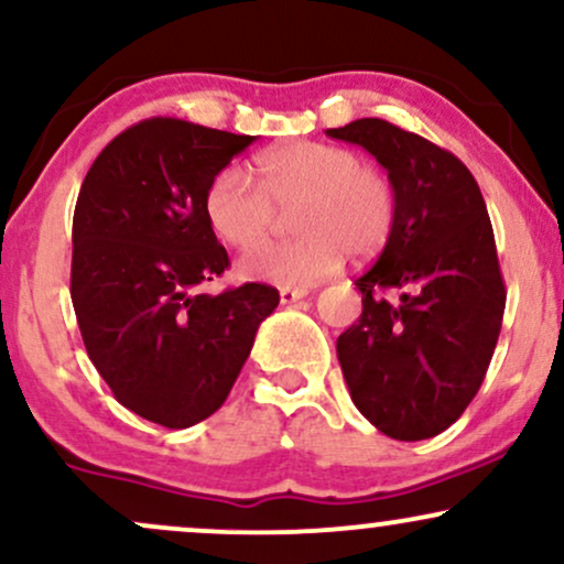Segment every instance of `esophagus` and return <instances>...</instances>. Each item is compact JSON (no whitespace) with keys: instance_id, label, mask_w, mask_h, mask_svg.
<instances>
[{"instance_id":"1","label":"esophagus","mask_w":564,"mask_h":564,"mask_svg":"<svg viewBox=\"0 0 564 564\" xmlns=\"http://www.w3.org/2000/svg\"><path fill=\"white\" fill-rule=\"evenodd\" d=\"M307 294H310L307 289H281V291H278V296H281V304H294V302L304 300Z\"/></svg>"}]
</instances>
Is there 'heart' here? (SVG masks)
I'll return each instance as SVG.
<instances>
[{
  "mask_svg": "<svg viewBox=\"0 0 564 564\" xmlns=\"http://www.w3.org/2000/svg\"><path fill=\"white\" fill-rule=\"evenodd\" d=\"M260 187L238 166H225L204 193V217L223 243L250 249L272 227L275 208H290L291 242L261 245L241 260L251 281L304 289L339 270L345 251L364 260L387 243L394 193L384 174L352 151L326 142H289L254 161Z\"/></svg>",
  "mask_w": 564,
  "mask_h": 564,
  "instance_id": "1",
  "label": "heart"
}]
</instances>
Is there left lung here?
Returning a JSON list of instances; mask_svg holds the SVG:
<instances>
[{"instance_id": "left-lung-1", "label": "left lung", "mask_w": 564, "mask_h": 564, "mask_svg": "<svg viewBox=\"0 0 564 564\" xmlns=\"http://www.w3.org/2000/svg\"><path fill=\"white\" fill-rule=\"evenodd\" d=\"M326 134L366 148L394 193L390 238L355 281L364 313L336 339L349 398L387 437H435L480 390L507 304L482 193L453 153L390 121Z\"/></svg>"}]
</instances>
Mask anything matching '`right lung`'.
Segmentation results:
<instances>
[{
	"label": "right lung",
	"mask_w": 564,
	"mask_h": 564,
	"mask_svg": "<svg viewBox=\"0 0 564 564\" xmlns=\"http://www.w3.org/2000/svg\"><path fill=\"white\" fill-rule=\"evenodd\" d=\"M251 142L145 119L102 148L76 200L70 302L84 347L121 405L170 430L225 403L281 300L264 283L198 291L230 264L204 193Z\"/></svg>",
	"instance_id": "add662e5"
}]
</instances>
